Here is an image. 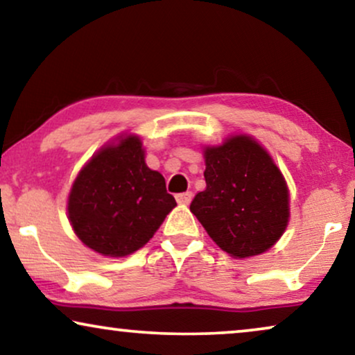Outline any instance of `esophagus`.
Here are the masks:
<instances>
[{
	"label": "esophagus",
	"mask_w": 355,
	"mask_h": 355,
	"mask_svg": "<svg viewBox=\"0 0 355 355\" xmlns=\"http://www.w3.org/2000/svg\"><path fill=\"white\" fill-rule=\"evenodd\" d=\"M191 200H192V192H182L176 196V202L179 203V205H189Z\"/></svg>",
	"instance_id": "esophagus-1"
}]
</instances>
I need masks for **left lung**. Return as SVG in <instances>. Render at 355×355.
I'll return each mask as SVG.
<instances>
[{"mask_svg": "<svg viewBox=\"0 0 355 355\" xmlns=\"http://www.w3.org/2000/svg\"><path fill=\"white\" fill-rule=\"evenodd\" d=\"M205 191L191 211L234 259L271 249L289 223V189L270 153L247 134L203 147Z\"/></svg>", "mask_w": 355, "mask_h": 355, "instance_id": "left-lung-1", "label": "left lung"}]
</instances>
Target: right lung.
<instances>
[{
  "instance_id": "add662e5",
  "label": "right lung",
  "mask_w": 355,
  "mask_h": 355,
  "mask_svg": "<svg viewBox=\"0 0 355 355\" xmlns=\"http://www.w3.org/2000/svg\"><path fill=\"white\" fill-rule=\"evenodd\" d=\"M176 200L145 163L139 135L106 144L77 174L67 197L76 236L96 254L125 257L152 239Z\"/></svg>"
}]
</instances>
